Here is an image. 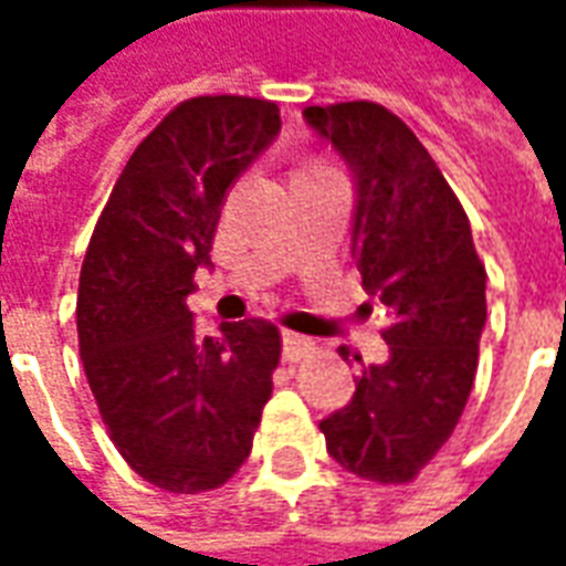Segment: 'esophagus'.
Returning <instances> with one entry per match:
<instances>
[{"mask_svg":"<svg viewBox=\"0 0 566 566\" xmlns=\"http://www.w3.org/2000/svg\"><path fill=\"white\" fill-rule=\"evenodd\" d=\"M315 352V343L308 336H300V333H282V355L287 364H300L303 357H308Z\"/></svg>","mask_w":566,"mask_h":566,"instance_id":"34e87169","label":"esophagus"}]
</instances>
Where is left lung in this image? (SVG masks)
<instances>
[{"mask_svg": "<svg viewBox=\"0 0 566 566\" xmlns=\"http://www.w3.org/2000/svg\"><path fill=\"white\" fill-rule=\"evenodd\" d=\"M303 117L355 178L352 254L394 318L381 333L388 360L360 364L355 397L321 430L348 473L400 485L446 446L473 391L485 266L461 202L400 117L376 103L312 105Z\"/></svg>", "mask_w": 566, "mask_h": 566, "instance_id": "left-lung-1", "label": "left lung"}]
</instances>
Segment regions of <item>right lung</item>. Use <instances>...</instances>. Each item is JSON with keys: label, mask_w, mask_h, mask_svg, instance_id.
<instances>
[{"label": "right lung", "mask_w": 566, "mask_h": 566, "mask_svg": "<svg viewBox=\"0 0 566 566\" xmlns=\"http://www.w3.org/2000/svg\"><path fill=\"white\" fill-rule=\"evenodd\" d=\"M282 129L279 105L197 96L163 117L124 166L78 284L84 373L112 442L175 494L223 485L248 461L282 339L270 321L197 331L187 296L211 270L227 190Z\"/></svg>", "instance_id": "1"}]
</instances>
